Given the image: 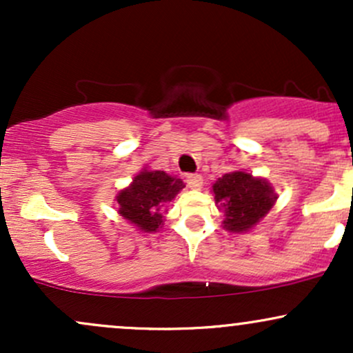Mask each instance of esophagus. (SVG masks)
<instances>
[{"instance_id": "esophagus-1", "label": "esophagus", "mask_w": 353, "mask_h": 353, "mask_svg": "<svg viewBox=\"0 0 353 353\" xmlns=\"http://www.w3.org/2000/svg\"><path fill=\"white\" fill-rule=\"evenodd\" d=\"M185 182L190 189H201L202 188V176L201 174H188Z\"/></svg>"}]
</instances>
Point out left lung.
<instances>
[{
    "instance_id": "left-lung-1",
    "label": "left lung",
    "mask_w": 353,
    "mask_h": 353,
    "mask_svg": "<svg viewBox=\"0 0 353 353\" xmlns=\"http://www.w3.org/2000/svg\"><path fill=\"white\" fill-rule=\"evenodd\" d=\"M210 192L217 208L224 210V229L232 234L254 229L277 201V194L269 181L242 169L219 177Z\"/></svg>"
}]
</instances>
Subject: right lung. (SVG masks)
<instances>
[{
	"label": "right lung",
	"mask_w": 353,
	"mask_h": 353,
	"mask_svg": "<svg viewBox=\"0 0 353 353\" xmlns=\"http://www.w3.org/2000/svg\"><path fill=\"white\" fill-rule=\"evenodd\" d=\"M185 188L182 179L164 171L143 168L128 188L117 192L119 216L141 232H157L164 225V205Z\"/></svg>",
	"instance_id": "1"
}]
</instances>
